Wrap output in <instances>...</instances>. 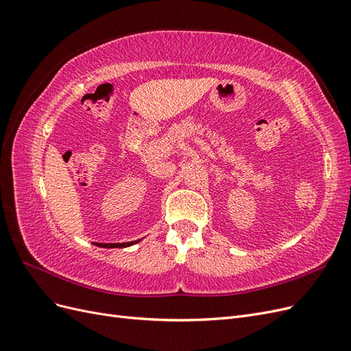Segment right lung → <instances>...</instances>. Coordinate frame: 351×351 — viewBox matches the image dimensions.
Here are the masks:
<instances>
[{"instance_id":"obj_1","label":"right lung","mask_w":351,"mask_h":351,"mask_svg":"<svg viewBox=\"0 0 351 351\" xmlns=\"http://www.w3.org/2000/svg\"><path fill=\"white\" fill-rule=\"evenodd\" d=\"M141 240H136V241H127V243H99L98 246L99 247H108V249H114V247H129V246H133V244L139 243Z\"/></svg>"}]
</instances>
